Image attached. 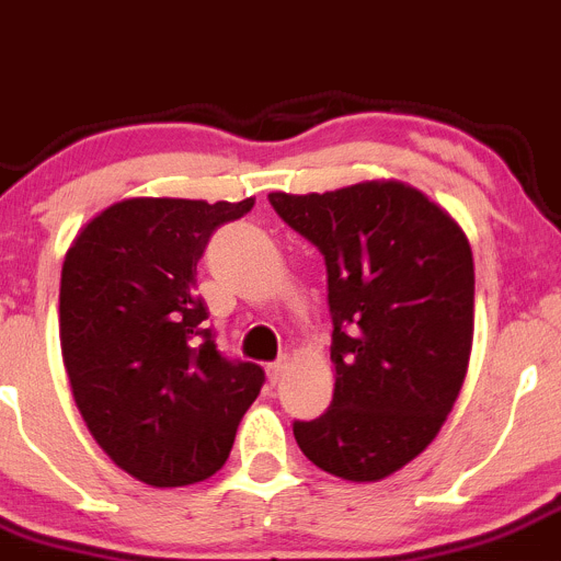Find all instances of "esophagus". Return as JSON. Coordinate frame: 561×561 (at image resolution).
Listing matches in <instances>:
<instances>
[{"instance_id": "34e87169", "label": "esophagus", "mask_w": 561, "mask_h": 561, "mask_svg": "<svg viewBox=\"0 0 561 561\" xmlns=\"http://www.w3.org/2000/svg\"><path fill=\"white\" fill-rule=\"evenodd\" d=\"M285 370H287L285 359H279V363H271V365H268V379L276 385V381H279L282 376H285Z\"/></svg>"}]
</instances>
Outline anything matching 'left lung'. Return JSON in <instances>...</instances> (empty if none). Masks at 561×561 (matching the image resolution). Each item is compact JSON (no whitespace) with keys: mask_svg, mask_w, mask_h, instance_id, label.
Instances as JSON below:
<instances>
[{"mask_svg":"<svg viewBox=\"0 0 561 561\" xmlns=\"http://www.w3.org/2000/svg\"><path fill=\"white\" fill-rule=\"evenodd\" d=\"M268 198L321 249L334 323L332 404L316 421L293 423L298 448L337 479H387L426 451L468 374V234L399 180Z\"/></svg>","mask_w":561,"mask_h":561,"instance_id":"8db88e82","label":"left lung"}]
</instances>
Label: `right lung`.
Instances as JSON below:
<instances>
[{"label": "right lung", "mask_w": 561, "mask_h": 561, "mask_svg": "<svg viewBox=\"0 0 561 561\" xmlns=\"http://www.w3.org/2000/svg\"><path fill=\"white\" fill-rule=\"evenodd\" d=\"M251 207L254 198H122L62 260L60 348L77 410L99 448L149 486L221 470L265 381L260 365L221 357L196 296L209 234Z\"/></svg>", "instance_id": "obj_1"}]
</instances>
